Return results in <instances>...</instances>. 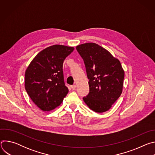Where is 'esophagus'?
<instances>
[{
	"label": "esophagus",
	"instance_id": "obj_1",
	"mask_svg": "<svg viewBox=\"0 0 155 155\" xmlns=\"http://www.w3.org/2000/svg\"><path fill=\"white\" fill-rule=\"evenodd\" d=\"M71 89H72V90H76V86H75V85H72V86H71Z\"/></svg>",
	"mask_w": 155,
	"mask_h": 155
}]
</instances>
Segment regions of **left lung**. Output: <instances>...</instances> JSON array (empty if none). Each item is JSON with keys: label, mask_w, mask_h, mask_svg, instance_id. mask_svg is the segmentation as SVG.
<instances>
[{"label": "left lung", "mask_w": 155, "mask_h": 155, "mask_svg": "<svg viewBox=\"0 0 155 155\" xmlns=\"http://www.w3.org/2000/svg\"><path fill=\"white\" fill-rule=\"evenodd\" d=\"M89 79L90 93L83 98L94 112H105L121 96L124 72L120 61L94 43L78 45Z\"/></svg>", "instance_id": "1"}]
</instances>
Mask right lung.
I'll return each mask as SVG.
<instances>
[{
  "instance_id": "add662e5",
  "label": "right lung",
  "mask_w": 155,
  "mask_h": 155,
  "mask_svg": "<svg viewBox=\"0 0 155 155\" xmlns=\"http://www.w3.org/2000/svg\"><path fill=\"white\" fill-rule=\"evenodd\" d=\"M74 47L54 45L39 52L25 72V89L33 102L48 112L60 105L69 92L64 80V59Z\"/></svg>"
}]
</instances>
